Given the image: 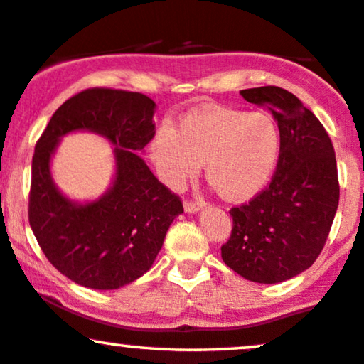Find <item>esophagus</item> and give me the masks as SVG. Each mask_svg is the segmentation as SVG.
Returning <instances> with one entry per match:
<instances>
[{"instance_id": "obj_1", "label": "esophagus", "mask_w": 364, "mask_h": 364, "mask_svg": "<svg viewBox=\"0 0 364 364\" xmlns=\"http://www.w3.org/2000/svg\"><path fill=\"white\" fill-rule=\"evenodd\" d=\"M203 205H205V203H203L201 200L200 201H186L185 203V211L186 213H190V215H193V213H198L203 208Z\"/></svg>"}]
</instances>
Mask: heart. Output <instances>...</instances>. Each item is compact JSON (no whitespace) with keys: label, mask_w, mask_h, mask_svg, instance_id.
<instances>
[{"label":"heart","mask_w":364,"mask_h":364,"mask_svg":"<svg viewBox=\"0 0 364 364\" xmlns=\"http://www.w3.org/2000/svg\"><path fill=\"white\" fill-rule=\"evenodd\" d=\"M283 136L269 113L210 106L191 111L178 128L161 126L151 159L164 185L179 190L200 173L223 200L245 203L258 196L278 168Z\"/></svg>","instance_id":"heart-1"}]
</instances>
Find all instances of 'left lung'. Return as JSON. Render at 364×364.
Here are the masks:
<instances>
[{"instance_id":"1","label":"left lung","mask_w":364,"mask_h":364,"mask_svg":"<svg viewBox=\"0 0 364 364\" xmlns=\"http://www.w3.org/2000/svg\"><path fill=\"white\" fill-rule=\"evenodd\" d=\"M240 95L268 106L283 148L269 186L230 211L221 258L246 279L274 284L306 271L326 243L340 201L336 156L326 129L293 93L261 86Z\"/></svg>"}]
</instances>
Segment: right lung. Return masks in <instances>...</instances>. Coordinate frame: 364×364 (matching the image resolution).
<instances>
[{"mask_svg": "<svg viewBox=\"0 0 364 364\" xmlns=\"http://www.w3.org/2000/svg\"><path fill=\"white\" fill-rule=\"evenodd\" d=\"M156 103L133 91L93 88L65 101L38 139L30 216L43 253L71 281L118 289L151 268L183 205L139 156L154 136ZM88 131L114 146L115 174L96 200L75 202L55 186L50 159L63 136Z\"/></svg>", "mask_w": 364, "mask_h": 364, "instance_id": "add662e5", "label": "right lung"}]
</instances>
